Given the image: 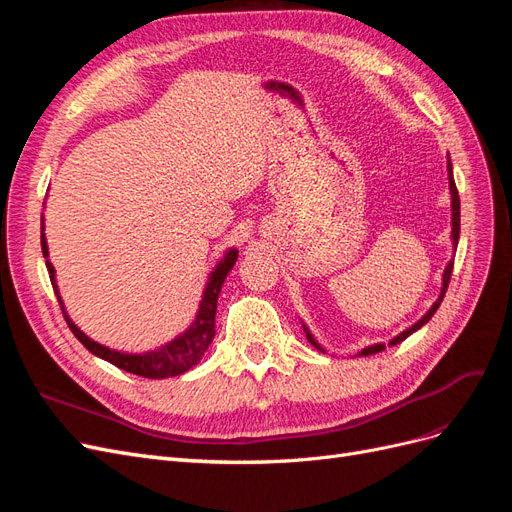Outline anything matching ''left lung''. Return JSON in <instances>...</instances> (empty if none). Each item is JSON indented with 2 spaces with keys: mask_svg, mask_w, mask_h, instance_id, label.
<instances>
[{
  "mask_svg": "<svg viewBox=\"0 0 512 512\" xmlns=\"http://www.w3.org/2000/svg\"><path fill=\"white\" fill-rule=\"evenodd\" d=\"M448 183H451V203H453V243L457 245V241H459V192H457V185H455V179H453V164H451V160H448ZM451 275H453V262H448V267H446V271H444V284H442V294H440V299L433 303V307L429 309V312L418 320L414 327H410V329H406L404 333H399L393 342L389 344V346H395V344H401L404 342L406 337H410L416 329H421L425 322H429L431 320V316L436 314V309L440 307V303H442V299H444V294H446V288H448V282H451ZM307 339L309 342H312L318 350H322L316 342H314V337L307 333ZM386 346L384 344H376V346H369V348H365V350H361V356H369V354H376V352H382Z\"/></svg>",
  "mask_w": 512,
  "mask_h": 512,
  "instance_id": "left-lung-1",
  "label": "left lung"
}]
</instances>
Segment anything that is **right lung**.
<instances>
[{
  "label": "right lung",
  "instance_id": "obj_1",
  "mask_svg": "<svg viewBox=\"0 0 512 512\" xmlns=\"http://www.w3.org/2000/svg\"><path fill=\"white\" fill-rule=\"evenodd\" d=\"M44 230V226H42ZM42 243V254L44 258H49V247H46V239H44V232L40 237ZM237 262V250H230L226 254V258L220 262L218 269H215L209 277V284L205 290V297L200 301V309H198V316L194 320L192 327L185 331L181 337L173 339V342L147 352V354H121L115 352L106 346H100L94 339H89L76 324L68 318L64 303H61V297L57 292L55 286V269L49 260H46V269H49V277H51V284L53 290L57 294V301L61 305V312H64V318L68 322L70 331L74 333V337L79 339V342L91 352L100 356V359L113 363L115 367L123 369V371H130V374L136 376H143V378H153V380H160V378H170V376H179L183 371L192 369L200 359H203L209 344L213 342L215 337V309H218V294L222 290V284L226 280L228 271L232 269V265Z\"/></svg>",
  "mask_w": 512,
  "mask_h": 512
}]
</instances>
